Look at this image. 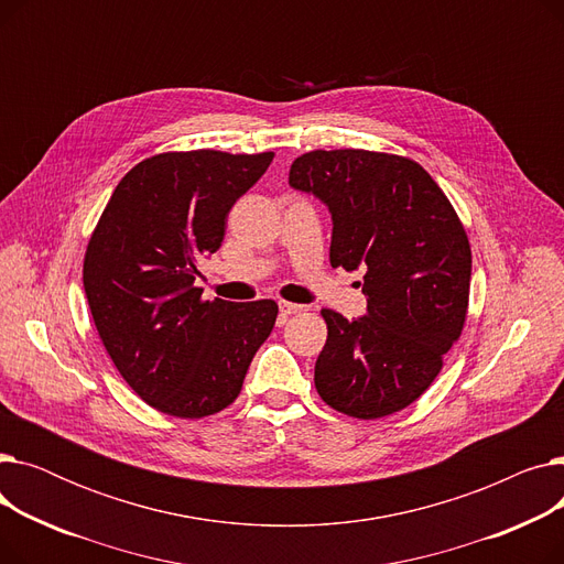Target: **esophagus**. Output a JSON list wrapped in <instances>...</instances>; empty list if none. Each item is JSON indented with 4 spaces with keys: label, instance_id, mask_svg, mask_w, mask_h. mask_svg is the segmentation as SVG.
<instances>
[{
    "label": "esophagus",
    "instance_id": "1",
    "mask_svg": "<svg viewBox=\"0 0 564 564\" xmlns=\"http://www.w3.org/2000/svg\"><path fill=\"white\" fill-rule=\"evenodd\" d=\"M279 311H281V315H297V313H304L306 311V306H302V304H292V302H279Z\"/></svg>",
    "mask_w": 564,
    "mask_h": 564
}]
</instances>
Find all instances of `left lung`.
<instances>
[{
	"mask_svg": "<svg viewBox=\"0 0 564 564\" xmlns=\"http://www.w3.org/2000/svg\"><path fill=\"white\" fill-rule=\"evenodd\" d=\"M290 187L329 207L332 264L366 272L364 317L322 311L327 343L315 389L347 416H389L430 389L464 329L466 230L432 175L400 155L311 151L292 162Z\"/></svg>",
	"mask_w": 564,
	"mask_h": 564,
	"instance_id": "obj_1",
	"label": "left lung"
}]
</instances>
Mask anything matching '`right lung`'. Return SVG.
<instances>
[{"mask_svg":"<svg viewBox=\"0 0 564 564\" xmlns=\"http://www.w3.org/2000/svg\"><path fill=\"white\" fill-rule=\"evenodd\" d=\"M274 153H162L116 185L84 256V292L100 340L130 389L175 419H203L242 391L272 334V300L203 302L196 260L215 253L230 207Z\"/></svg>","mask_w":564,"mask_h":564,"instance_id":"right-lung-1","label":"right lung"}]
</instances>
